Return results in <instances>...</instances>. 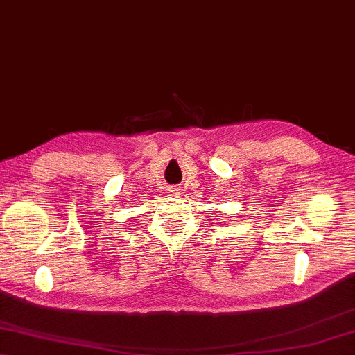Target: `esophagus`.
<instances>
[{"label": "esophagus", "instance_id": "obj_1", "mask_svg": "<svg viewBox=\"0 0 355 355\" xmlns=\"http://www.w3.org/2000/svg\"><path fill=\"white\" fill-rule=\"evenodd\" d=\"M180 192H182V189H180L178 186H169L168 187V193L172 195V197H175V195H178Z\"/></svg>", "mask_w": 355, "mask_h": 355}]
</instances>
